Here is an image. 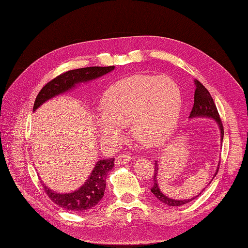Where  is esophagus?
Wrapping results in <instances>:
<instances>
[{"label":"esophagus","mask_w":248,"mask_h":248,"mask_svg":"<svg viewBox=\"0 0 248 248\" xmlns=\"http://www.w3.org/2000/svg\"><path fill=\"white\" fill-rule=\"evenodd\" d=\"M131 161V156L127 154H121V155H118L117 156H116V164L117 165H123V164H127V163H129Z\"/></svg>","instance_id":"obj_1"}]
</instances>
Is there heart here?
Masks as SVG:
<instances>
[{
  "instance_id": "1",
  "label": "heart",
  "mask_w": 248,
  "mask_h": 248,
  "mask_svg": "<svg viewBox=\"0 0 248 248\" xmlns=\"http://www.w3.org/2000/svg\"><path fill=\"white\" fill-rule=\"evenodd\" d=\"M182 94L168 77L134 76L118 81L103 94V112L96 116L99 135L117 143L124 127L147 146H157L170 138L181 112Z\"/></svg>"
}]
</instances>
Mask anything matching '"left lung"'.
Segmentation results:
<instances>
[{"label": "left lung", "instance_id": "8db88e82", "mask_svg": "<svg viewBox=\"0 0 248 248\" xmlns=\"http://www.w3.org/2000/svg\"><path fill=\"white\" fill-rule=\"evenodd\" d=\"M194 82H195V85H196V89H195L194 105H193V108L191 110V114H189V118L205 117V118H212V119H214L215 121H217V124H218V128H219V131H220V140H223V138H224V128H223L222 120H220V118H219V114L217 112V105H215L213 99L211 97V94H210V93L208 92V89L205 88L199 81L194 80ZM220 143H223V141H220ZM218 168H219V163H218L217 170V171H215V173H214V177L217 176V173L218 171ZM157 170H159V165H157V162L155 161V162L154 186L151 187L150 191L163 203L170 205V207H178V205H182V204L188 203L189 202H192L193 199L198 197L199 195L202 194V193H199L197 196H195L193 198H189V199H179V200H177V199H172V198L167 197L166 195H164V194L162 193V191H161L160 187H159V184H157V180H156ZM213 178H212V180H213ZM210 183H211V181H210ZM203 189H202V192H203Z\"/></svg>", "mask_w": 248, "mask_h": 248}]
</instances>
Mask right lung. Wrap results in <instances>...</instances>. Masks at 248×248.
<instances>
[{
  "label": "right lung",
  "instance_id": "obj_1",
  "mask_svg": "<svg viewBox=\"0 0 248 248\" xmlns=\"http://www.w3.org/2000/svg\"><path fill=\"white\" fill-rule=\"evenodd\" d=\"M114 66L108 67H86L80 69L69 70L62 73L53 80L46 83L37 94L33 110H36L41 104L49 99L64 93L75 88L77 84L93 81L114 70ZM115 159L100 160L96 163L92 173L83 186L72 193L59 194L53 192L44 184L46 194L59 207L67 211H85L92 209L102 199L105 192V180L109 170L114 167Z\"/></svg>",
  "mask_w": 248,
  "mask_h": 248
}]
</instances>
